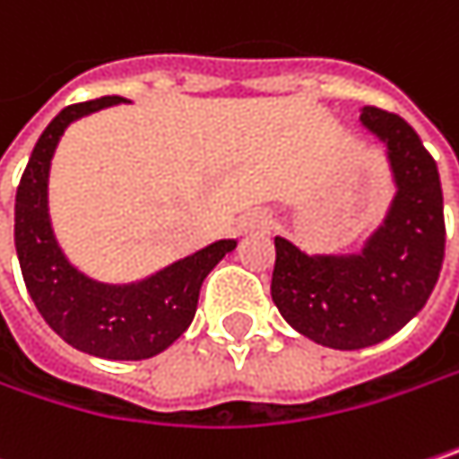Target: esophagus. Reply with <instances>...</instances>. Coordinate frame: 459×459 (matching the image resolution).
I'll use <instances>...</instances> for the list:
<instances>
[{
  "mask_svg": "<svg viewBox=\"0 0 459 459\" xmlns=\"http://www.w3.org/2000/svg\"><path fill=\"white\" fill-rule=\"evenodd\" d=\"M271 229H273V218H271V212H265V210H252V212L241 215V221H238V226H236L238 233H252V230H271Z\"/></svg>",
  "mask_w": 459,
  "mask_h": 459,
  "instance_id": "esophagus-1",
  "label": "esophagus"
}]
</instances>
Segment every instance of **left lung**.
I'll return each instance as SVG.
<instances>
[{
    "label": "left lung",
    "mask_w": 459,
    "mask_h": 459,
    "mask_svg": "<svg viewBox=\"0 0 459 459\" xmlns=\"http://www.w3.org/2000/svg\"><path fill=\"white\" fill-rule=\"evenodd\" d=\"M362 128L386 146L394 199L359 252L307 255L275 236L271 297L315 344L362 350L394 336L429 302L444 260V196L434 157L399 115L362 107Z\"/></svg>",
    "instance_id": "8db88e82"
}]
</instances>
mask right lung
<instances>
[{"label": "right lung", "mask_w": 459, "mask_h": 459, "mask_svg": "<svg viewBox=\"0 0 459 459\" xmlns=\"http://www.w3.org/2000/svg\"><path fill=\"white\" fill-rule=\"evenodd\" d=\"M120 102L126 100L102 97L65 107L44 128L15 196V249L25 289L60 339L105 359H146L165 352L191 325L202 281L236 249V241L221 238L131 283L97 281L67 260L49 218L55 149L73 120Z\"/></svg>", "instance_id": "add662e5"}]
</instances>
